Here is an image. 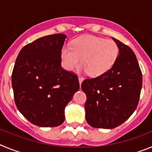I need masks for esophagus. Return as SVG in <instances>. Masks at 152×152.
I'll use <instances>...</instances> for the list:
<instances>
[{"label":"esophagus","mask_w":152,"mask_h":152,"mask_svg":"<svg viewBox=\"0 0 152 152\" xmlns=\"http://www.w3.org/2000/svg\"><path fill=\"white\" fill-rule=\"evenodd\" d=\"M78 80H79V84H80V85H81V84H82V81H83V80H84V79H83V77H79Z\"/></svg>","instance_id":"1"}]
</instances>
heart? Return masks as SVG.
I'll list each match as a JSON object with an SVG mask.
<instances>
[{
  "label": "heart",
  "mask_w": 152,
  "mask_h": 152,
  "mask_svg": "<svg viewBox=\"0 0 152 152\" xmlns=\"http://www.w3.org/2000/svg\"><path fill=\"white\" fill-rule=\"evenodd\" d=\"M119 54V45L113 40L84 36L75 39L72 47L63 46L60 56L63 68L67 71L77 68L81 58V72L100 76L113 66Z\"/></svg>",
  "instance_id": "1"
}]
</instances>
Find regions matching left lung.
I'll list each match as a JSON object with an SVG mask.
<instances>
[{"mask_svg": "<svg viewBox=\"0 0 152 152\" xmlns=\"http://www.w3.org/2000/svg\"><path fill=\"white\" fill-rule=\"evenodd\" d=\"M119 54L108 72L81 84L87 95L85 117L99 129H114L123 124L135 110L142 86V75L136 56L129 47L115 38Z\"/></svg>", "mask_w": 152, "mask_h": 152, "instance_id": "1", "label": "left lung"}]
</instances>
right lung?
I'll list each match as a JSON object with an SVG mask.
<instances>
[{"label":"right lung","mask_w":152,"mask_h":152,"mask_svg":"<svg viewBox=\"0 0 152 152\" xmlns=\"http://www.w3.org/2000/svg\"><path fill=\"white\" fill-rule=\"evenodd\" d=\"M67 36L53 34L25 45L16 60L12 88L16 106L31 123L56 127L64 121V108L79 90L78 79L61 66Z\"/></svg>","instance_id":"1"}]
</instances>
